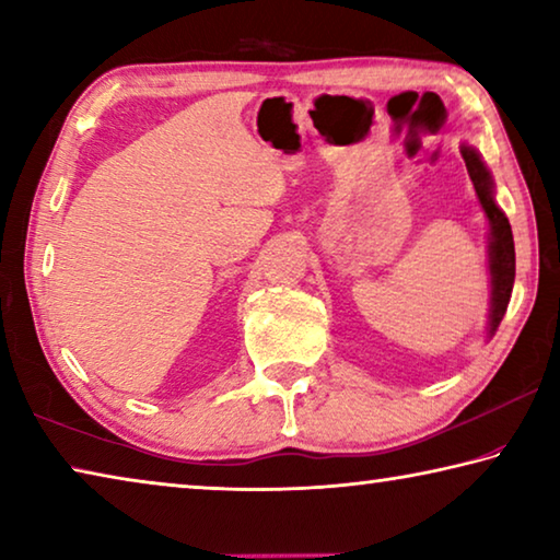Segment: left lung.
Returning <instances> with one entry per match:
<instances>
[{"label": "left lung", "mask_w": 560, "mask_h": 560, "mask_svg": "<svg viewBox=\"0 0 560 560\" xmlns=\"http://www.w3.org/2000/svg\"><path fill=\"white\" fill-rule=\"evenodd\" d=\"M462 158L467 163V173L477 189V200L489 220V277H491V293H489V320H487V340L497 334L501 318L506 314L511 291H514L516 277V254H514V234L506 214L494 200V177L481 155L471 145L464 143Z\"/></svg>", "instance_id": "left-lung-1"}]
</instances>
